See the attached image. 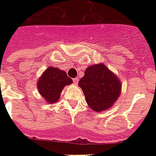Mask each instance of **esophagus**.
<instances>
[{
    "instance_id": "1",
    "label": "esophagus",
    "mask_w": 156,
    "mask_h": 156,
    "mask_svg": "<svg viewBox=\"0 0 156 156\" xmlns=\"http://www.w3.org/2000/svg\"><path fill=\"white\" fill-rule=\"evenodd\" d=\"M73 83H74V84H78V81H79V78H73Z\"/></svg>"
}]
</instances>
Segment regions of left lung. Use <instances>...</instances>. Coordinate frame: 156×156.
<instances>
[{
	"label": "left lung",
	"mask_w": 156,
	"mask_h": 156,
	"mask_svg": "<svg viewBox=\"0 0 156 156\" xmlns=\"http://www.w3.org/2000/svg\"><path fill=\"white\" fill-rule=\"evenodd\" d=\"M86 101L93 111H105L111 108L121 92V81L104 64H95L87 68L78 82Z\"/></svg>",
	"instance_id": "8db88e82"
}]
</instances>
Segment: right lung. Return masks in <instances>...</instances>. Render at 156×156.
Returning a JSON list of instances; mask_svg holds the SVG:
<instances>
[{
	"mask_svg": "<svg viewBox=\"0 0 156 156\" xmlns=\"http://www.w3.org/2000/svg\"><path fill=\"white\" fill-rule=\"evenodd\" d=\"M72 83L73 81L65 71L49 66L38 79V91L47 104H55L60 99L64 87Z\"/></svg>",
	"mask_w": 156,
	"mask_h": 156,
	"instance_id": "obj_1",
	"label": "right lung"
}]
</instances>
